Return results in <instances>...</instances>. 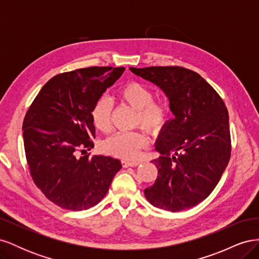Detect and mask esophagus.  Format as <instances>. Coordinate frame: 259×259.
Wrapping results in <instances>:
<instances>
[{
	"label": "esophagus",
	"instance_id": "1",
	"mask_svg": "<svg viewBox=\"0 0 259 259\" xmlns=\"http://www.w3.org/2000/svg\"><path fill=\"white\" fill-rule=\"evenodd\" d=\"M122 166L123 167H130V166H137L139 164V161H126V160H122Z\"/></svg>",
	"mask_w": 259,
	"mask_h": 259
}]
</instances>
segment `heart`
I'll return each mask as SVG.
<instances>
[{
	"label": "heart",
	"instance_id": "obj_1",
	"mask_svg": "<svg viewBox=\"0 0 259 259\" xmlns=\"http://www.w3.org/2000/svg\"><path fill=\"white\" fill-rule=\"evenodd\" d=\"M153 91L149 86L136 81L128 82L117 92V98L122 104L136 110L135 124L149 133L160 132L169 120L170 109L165 101L154 100ZM112 106L106 98L98 99L93 106L91 117L94 126L99 132L108 133L111 130ZM148 139L144 132H121L109 137L103 144L108 154L125 160H134L140 150L147 146Z\"/></svg>",
	"mask_w": 259,
	"mask_h": 259
}]
</instances>
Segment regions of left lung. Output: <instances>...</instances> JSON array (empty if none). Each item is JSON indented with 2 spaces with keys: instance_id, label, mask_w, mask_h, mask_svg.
Here are the masks:
<instances>
[{
  "instance_id": "obj_1",
  "label": "left lung",
  "mask_w": 259,
  "mask_h": 259,
  "mask_svg": "<svg viewBox=\"0 0 259 259\" xmlns=\"http://www.w3.org/2000/svg\"><path fill=\"white\" fill-rule=\"evenodd\" d=\"M131 71L158 85L169 99L175 117L156 139L161 155L151 162L158 178L145 197L169 211L190 208L214 190L231 155L228 110L203 77L184 67L133 68Z\"/></svg>"
}]
</instances>
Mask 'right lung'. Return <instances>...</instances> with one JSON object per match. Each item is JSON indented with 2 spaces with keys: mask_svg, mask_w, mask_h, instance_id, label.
<instances>
[{
  "mask_svg": "<svg viewBox=\"0 0 259 259\" xmlns=\"http://www.w3.org/2000/svg\"><path fill=\"white\" fill-rule=\"evenodd\" d=\"M124 69L89 67L55 75L26 113L22 136L30 175L45 197L62 208L98 204L122 168L111 156L77 158V153L94 148L93 106Z\"/></svg>",
  "mask_w": 259,
  "mask_h": 259,
  "instance_id": "right-lung-1",
  "label": "right lung"
}]
</instances>
